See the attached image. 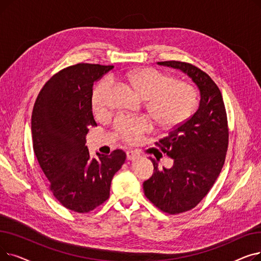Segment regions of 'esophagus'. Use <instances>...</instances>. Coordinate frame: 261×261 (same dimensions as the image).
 <instances>
[{
	"mask_svg": "<svg viewBox=\"0 0 261 261\" xmlns=\"http://www.w3.org/2000/svg\"><path fill=\"white\" fill-rule=\"evenodd\" d=\"M140 158V154L138 152L133 151V150H129V151H127V159L130 160V161H133L135 159Z\"/></svg>",
	"mask_w": 261,
	"mask_h": 261,
	"instance_id": "esophagus-1",
	"label": "esophagus"
}]
</instances>
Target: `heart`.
I'll return each instance as SVG.
<instances>
[{
  "label": "heart",
  "instance_id": "b5f03b06",
  "mask_svg": "<svg viewBox=\"0 0 261 261\" xmlns=\"http://www.w3.org/2000/svg\"><path fill=\"white\" fill-rule=\"evenodd\" d=\"M129 86L142 98L147 99V108L159 125L165 128L181 126L190 118L198 106L197 89L184 80L162 72L154 67H145L128 74ZM113 81L101 79L92 93V106L97 115L111 109ZM116 138L128 144L139 143L143 135L152 129V122L146 116H118L113 122Z\"/></svg>",
  "mask_w": 261,
  "mask_h": 261
}]
</instances>
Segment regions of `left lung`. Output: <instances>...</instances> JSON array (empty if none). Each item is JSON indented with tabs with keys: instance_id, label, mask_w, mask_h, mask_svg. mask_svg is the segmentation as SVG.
I'll use <instances>...</instances> for the list:
<instances>
[{
	"instance_id": "1",
	"label": "left lung",
	"mask_w": 261,
	"mask_h": 261,
	"mask_svg": "<svg viewBox=\"0 0 261 261\" xmlns=\"http://www.w3.org/2000/svg\"><path fill=\"white\" fill-rule=\"evenodd\" d=\"M186 73L198 86L201 100L197 112L155 146L173 166L160 169L155 160L152 176L144 182L145 196L164 213L176 215L193 210L208 194L224 165L228 147L226 110L215 81L196 65L182 61H161Z\"/></svg>"
}]
</instances>
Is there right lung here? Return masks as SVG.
Listing matches in <instances>:
<instances>
[{"mask_svg": "<svg viewBox=\"0 0 261 261\" xmlns=\"http://www.w3.org/2000/svg\"><path fill=\"white\" fill-rule=\"evenodd\" d=\"M112 67L78 63L63 68L41 89L32 113L34 152L49 190L65 208L80 214L109 199L111 181L127 158L116 149L92 159L86 146L90 128L97 126L93 84Z\"/></svg>", "mask_w": 261, "mask_h": 261, "instance_id": "right-lung-1", "label": "right lung"}]
</instances>
